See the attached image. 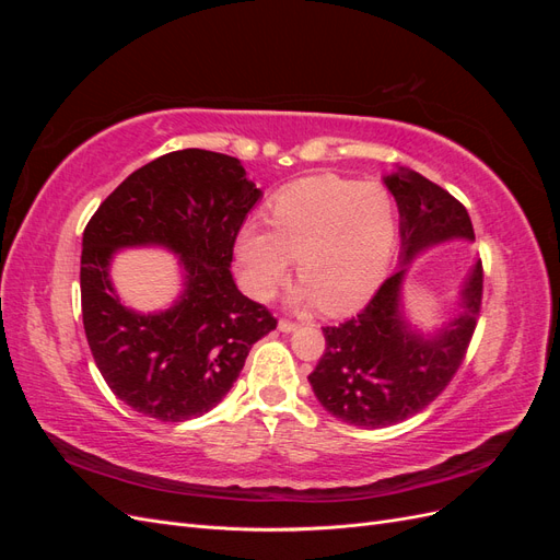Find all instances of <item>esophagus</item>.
I'll list each match as a JSON object with an SVG mask.
<instances>
[{
    "label": "esophagus",
    "instance_id": "esophagus-1",
    "mask_svg": "<svg viewBox=\"0 0 560 560\" xmlns=\"http://www.w3.org/2000/svg\"><path fill=\"white\" fill-rule=\"evenodd\" d=\"M299 325H296V322H290V319H280L278 322V329L280 331H284V334H290V331H294Z\"/></svg>",
    "mask_w": 560,
    "mask_h": 560
}]
</instances>
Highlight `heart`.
<instances>
[{
	"instance_id": "obj_1",
	"label": "heart",
	"mask_w": 560,
	"mask_h": 560,
	"mask_svg": "<svg viewBox=\"0 0 560 560\" xmlns=\"http://www.w3.org/2000/svg\"><path fill=\"white\" fill-rule=\"evenodd\" d=\"M266 229L245 226L235 266L259 301L276 294L292 259L303 284L294 301L329 313L362 306L383 284L399 238L395 198L381 184L336 175L308 177L270 198Z\"/></svg>"
}]
</instances>
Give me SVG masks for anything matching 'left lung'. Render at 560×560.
Returning <instances> with one entry per match:
<instances>
[{
  "instance_id": "8db88e82",
  "label": "left lung",
  "mask_w": 560,
  "mask_h": 560,
  "mask_svg": "<svg viewBox=\"0 0 560 560\" xmlns=\"http://www.w3.org/2000/svg\"><path fill=\"white\" fill-rule=\"evenodd\" d=\"M399 210V270L366 308L343 325L325 327V354L308 376L317 401L334 418L378 430L416 416L434 401L460 369L477 327L483 292L481 261L469 268L460 313L425 334L404 311V280L420 252L448 241H474L463 202L409 167L383 177Z\"/></svg>"
}]
</instances>
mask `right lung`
Returning <instances> with one entry per match:
<instances>
[{
  "label": "right lung",
  "instance_id": "1",
  "mask_svg": "<svg viewBox=\"0 0 560 560\" xmlns=\"http://www.w3.org/2000/svg\"><path fill=\"white\" fill-rule=\"evenodd\" d=\"M261 189L238 159L182 149L142 165L107 196L83 231L81 313L112 393L163 422L208 413L238 381L252 346L276 317L231 276L233 245ZM163 246L180 259L173 307L140 314L108 276L116 250Z\"/></svg>",
  "mask_w": 560,
  "mask_h": 560
}]
</instances>
